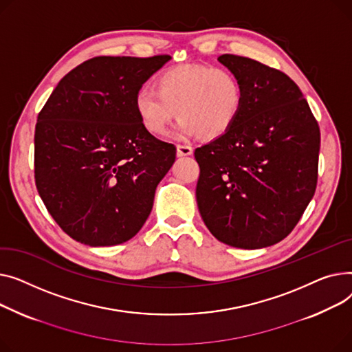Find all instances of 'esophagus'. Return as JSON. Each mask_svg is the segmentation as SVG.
I'll return each instance as SVG.
<instances>
[{"instance_id": "esophagus-1", "label": "esophagus", "mask_w": 352, "mask_h": 352, "mask_svg": "<svg viewBox=\"0 0 352 352\" xmlns=\"http://www.w3.org/2000/svg\"><path fill=\"white\" fill-rule=\"evenodd\" d=\"M193 153V148L189 144H177V156H190Z\"/></svg>"}]
</instances>
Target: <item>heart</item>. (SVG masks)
Returning <instances> with one entry per match:
<instances>
[{
	"label": "heart",
	"mask_w": 352,
	"mask_h": 352,
	"mask_svg": "<svg viewBox=\"0 0 352 352\" xmlns=\"http://www.w3.org/2000/svg\"><path fill=\"white\" fill-rule=\"evenodd\" d=\"M155 89L140 88L133 107L143 129L162 136L180 119V135L204 140L221 138L237 122L244 107V84L230 68L182 65L163 71Z\"/></svg>",
	"instance_id": "heart-1"
}]
</instances>
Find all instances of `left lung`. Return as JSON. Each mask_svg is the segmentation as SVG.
Returning <instances> with one entry per match:
<instances>
[{
	"mask_svg": "<svg viewBox=\"0 0 352 352\" xmlns=\"http://www.w3.org/2000/svg\"><path fill=\"white\" fill-rule=\"evenodd\" d=\"M219 60L241 78L244 107L229 132L195 151L199 212L221 243L261 249L290 234L314 196L320 126L284 72L233 54Z\"/></svg>",
	"mask_w": 352,
	"mask_h": 352,
	"instance_id": "left-lung-1",
	"label": "left lung"
}]
</instances>
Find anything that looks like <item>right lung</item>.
<instances>
[{"instance_id":"1","label":"right lung","mask_w":352,"mask_h":352,"mask_svg":"<svg viewBox=\"0 0 352 352\" xmlns=\"http://www.w3.org/2000/svg\"><path fill=\"white\" fill-rule=\"evenodd\" d=\"M169 59L91 58L59 80L38 113L35 184L74 240L92 247L125 243L149 217L176 146L143 129L133 98Z\"/></svg>"}]
</instances>
